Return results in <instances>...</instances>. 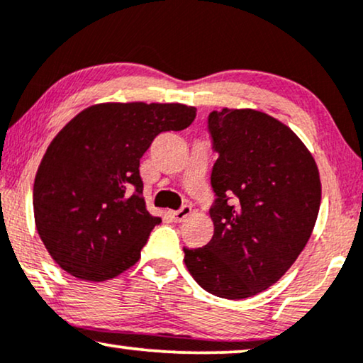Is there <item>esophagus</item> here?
Instances as JSON below:
<instances>
[{
  "label": "esophagus",
  "instance_id": "34e87169",
  "mask_svg": "<svg viewBox=\"0 0 363 363\" xmlns=\"http://www.w3.org/2000/svg\"><path fill=\"white\" fill-rule=\"evenodd\" d=\"M191 212H192L191 206H184V207H181L179 211H169L167 214L174 222H182V220H186V217L191 216Z\"/></svg>",
  "mask_w": 363,
  "mask_h": 363
}]
</instances>
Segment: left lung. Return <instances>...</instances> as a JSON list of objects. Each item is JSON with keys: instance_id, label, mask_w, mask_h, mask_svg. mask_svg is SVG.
<instances>
[{"instance_id": "left-lung-1", "label": "left lung", "mask_w": 363, "mask_h": 363, "mask_svg": "<svg viewBox=\"0 0 363 363\" xmlns=\"http://www.w3.org/2000/svg\"><path fill=\"white\" fill-rule=\"evenodd\" d=\"M209 131L219 152L211 176L214 235L204 247H184V262L204 291L239 301L274 286L306 247L320 176L297 134L262 111H212Z\"/></svg>"}]
</instances>
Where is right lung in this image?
Segmentation results:
<instances>
[{"instance_id":"add662e5","label":"right lung","mask_w":363,"mask_h":363,"mask_svg":"<svg viewBox=\"0 0 363 363\" xmlns=\"http://www.w3.org/2000/svg\"><path fill=\"white\" fill-rule=\"evenodd\" d=\"M194 118L196 108L181 103H99L56 134L36 171L33 209L62 270L103 282L141 259L161 217L146 209L139 159L157 134L182 131Z\"/></svg>"}]
</instances>
